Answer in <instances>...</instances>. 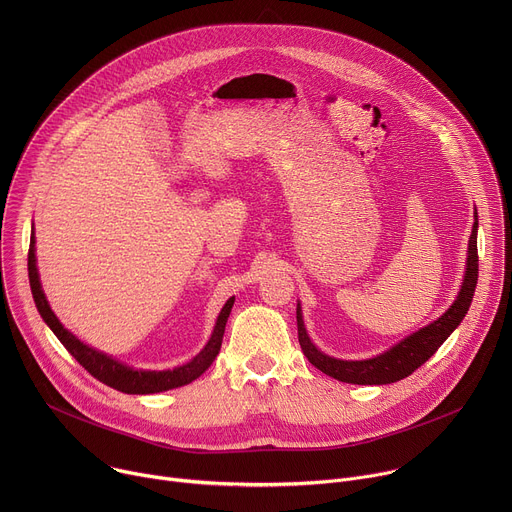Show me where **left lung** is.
<instances>
[{
  "mask_svg": "<svg viewBox=\"0 0 512 512\" xmlns=\"http://www.w3.org/2000/svg\"><path fill=\"white\" fill-rule=\"evenodd\" d=\"M474 216H476V212H474ZM476 235H478V216H476L472 235L468 241L466 273H464L460 294H458L456 302L448 308V312L437 318L435 322H431L429 326L403 338L399 344H395L393 348H389L387 352H383L375 358L340 360V358L320 352L306 332L302 308L298 304V310H296L298 338H300V346H302L304 354L308 356V360L324 375L338 379L342 383H352V385H389V383L409 377L415 369L421 367V364L431 354H435V350L446 342V338L460 326V322L468 314L474 289H476V281H478V245H476L478 237Z\"/></svg>",
  "mask_w": 512,
  "mask_h": 512,
  "instance_id": "left-lung-1",
  "label": "left lung"
}]
</instances>
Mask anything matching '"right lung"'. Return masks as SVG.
Listing matches in <instances>:
<instances>
[{
    "instance_id": "obj_1",
    "label": "right lung",
    "mask_w": 512,
    "mask_h": 512,
    "mask_svg": "<svg viewBox=\"0 0 512 512\" xmlns=\"http://www.w3.org/2000/svg\"><path fill=\"white\" fill-rule=\"evenodd\" d=\"M34 243H36V239H34V231H32L30 251H28V277H30L32 296H34V302H36V308H38L42 320L50 326V330L64 344V348L79 360V364H83L85 371H89L97 381L105 383L107 387H113L127 395H150V393H162V391H170L176 387H184V385L192 383L194 379H198L210 367L218 350H221L225 326H227L231 308L235 304V298H229L227 304L223 306L221 314H218L216 326H214L212 336L206 342V346L190 362H186V364H182V367H176L172 371H137V369H131V367H127V364L107 356L105 352H99V350L87 346L75 334L68 332L60 324V320L54 316V312L50 310V304L46 302V296H44L42 285H40Z\"/></svg>"
}]
</instances>
